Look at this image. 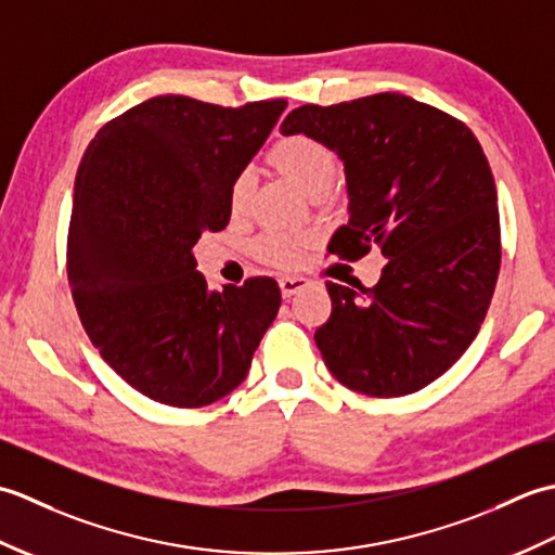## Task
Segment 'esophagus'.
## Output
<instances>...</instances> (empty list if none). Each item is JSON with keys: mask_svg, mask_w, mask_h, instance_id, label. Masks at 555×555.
<instances>
[{"mask_svg": "<svg viewBox=\"0 0 555 555\" xmlns=\"http://www.w3.org/2000/svg\"><path fill=\"white\" fill-rule=\"evenodd\" d=\"M305 286H308V279H302V276H284V279H279V288H281V296H284V298H293Z\"/></svg>", "mask_w": 555, "mask_h": 555, "instance_id": "esophagus-1", "label": "esophagus"}]
</instances>
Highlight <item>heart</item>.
<instances>
[{"label": "heart", "mask_w": 555, "mask_h": 555, "mask_svg": "<svg viewBox=\"0 0 555 555\" xmlns=\"http://www.w3.org/2000/svg\"><path fill=\"white\" fill-rule=\"evenodd\" d=\"M269 164L284 179H288L300 191L314 197L328 193L338 173V162L332 150L320 140L305 133H293L279 138L274 147L269 150ZM253 197V176L250 171H241L229 188V209L233 217L245 215ZM308 245L305 238H291V235H264L257 243V255L262 262L274 267H296L300 262L302 247Z\"/></svg>", "instance_id": "heart-1"}]
</instances>
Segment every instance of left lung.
<instances>
[{
  "instance_id": "8db88e82",
  "label": "left lung",
  "mask_w": 555,
  "mask_h": 555,
  "mask_svg": "<svg viewBox=\"0 0 555 555\" xmlns=\"http://www.w3.org/2000/svg\"><path fill=\"white\" fill-rule=\"evenodd\" d=\"M305 133L344 162L348 223L326 250L360 259L379 245V284L328 281L332 317L314 344L336 379L374 398L415 393L473 344L496 288V183L469 128L398 92L293 109Z\"/></svg>"
}]
</instances>
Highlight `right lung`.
Here are the masks:
<instances>
[{"label":"right lung","instance_id":"1","mask_svg":"<svg viewBox=\"0 0 555 555\" xmlns=\"http://www.w3.org/2000/svg\"><path fill=\"white\" fill-rule=\"evenodd\" d=\"M284 109L159 95L102 126L80 159L66 253L76 310L104 362L157 403L229 396L281 308L269 276L211 291L193 245L227 229L229 188Z\"/></svg>","mask_w":555,"mask_h":555}]
</instances>
